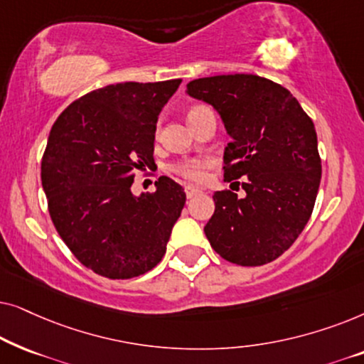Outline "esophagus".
Returning <instances> with one entry per match:
<instances>
[{
	"label": "esophagus",
	"mask_w": 364,
	"mask_h": 364,
	"mask_svg": "<svg viewBox=\"0 0 364 364\" xmlns=\"http://www.w3.org/2000/svg\"><path fill=\"white\" fill-rule=\"evenodd\" d=\"M198 192H200V191H198V188H197V187H193V186H186V196H187L188 198L196 197Z\"/></svg>",
	"instance_id": "obj_1"
}]
</instances>
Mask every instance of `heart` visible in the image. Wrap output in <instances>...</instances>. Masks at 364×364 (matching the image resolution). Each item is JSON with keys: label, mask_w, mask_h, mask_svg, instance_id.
Returning a JSON list of instances; mask_svg holds the SVG:
<instances>
[{"label": "heart", "mask_w": 364, "mask_h": 364, "mask_svg": "<svg viewBox=\"0 0 364 364\" xmlns=\"http://www.w3.org/2000/svg\"><path fill=\"white\" fill-rule=\"evenodd\" d=\"M203 106H197L192 107L188 114H193L198 109H202ZM208 166L207 161H186L181 164H176L173 166V171H176L178 176H182L183 178H188V181H202L203 178V171Z\"/></svg>", "instance_id": "1"}]
</instances>
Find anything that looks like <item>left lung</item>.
<instances>
[{"label": "left lung", "mask_w": 364, "mask_h": 364, "mask_svg": "<svg viewBox=\"0 0 364 364\" xmlns=\"http://www.w3.org/2000/svg\"><path fill=\"white\" fill-rule=\"evenodd\" d=\"M188 96L215 109L232 141L225 178L243 177L240 198L213 193L215 212L203 232L213 250L242 267L273 262L310 220L321 181L316 131L290 91L253 74L202 77Z\"/></svg>", "instance_id": "left-lung-1"}]
</instances>
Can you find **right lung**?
Listing matches in <instances>:
<instances>
[{"mask_svg": "<svg viewBox=\"0 0 364 364\" xmlns=\"http://www.w3.org/2000/svg\"><path fill=\"white\" fill-rule=\"evenodd\" d=\"M181 79L121 82L64 109L49 132L41 183L49 215L74 257L97 275L124 280L162 260L186 205L182 186L159 177L134 196L137 168L154 166L159 114Z\"/></svg>", "mask_w": 364, "mask_h": 364, "instance_id": "1", "label": "right lung"}]
</instances>
